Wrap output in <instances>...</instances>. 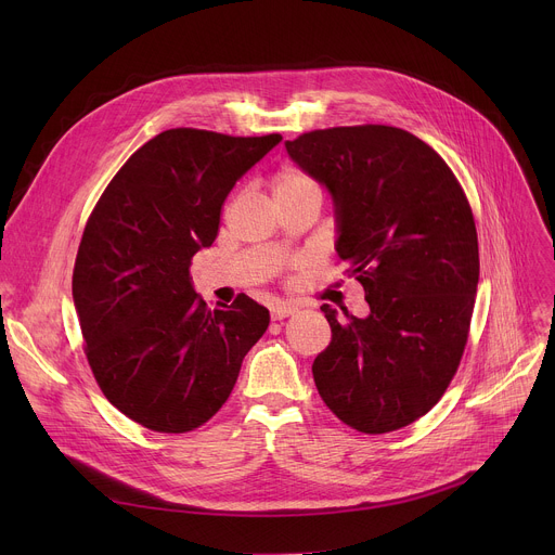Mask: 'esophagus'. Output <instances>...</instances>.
Wrapping results in <instances>:
<instances>
[{
  "label": "esophagus",
  "mask_w": 555,
  "mask_h": 555,
  "mask_svg": "<svg viewBox=\"0 0 555 555\" xmlns=\"http://www.w3.org/2000/svg\"><path fill=\"white\" fill-rule=\"evenodd\" d=\"M270 311H272L274 321H283V319H287V315H292L294 311H298V305L292 302V300H281V302H274Z\"/></svg>",
  "instance_id": "34e87169"
}]
</instances>
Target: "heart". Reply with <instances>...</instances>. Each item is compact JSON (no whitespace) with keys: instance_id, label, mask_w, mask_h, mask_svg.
<instances>
[{"instance_id":"heart-1","label":"heart","mask_w":555,"mask_h":555,"mask_svg":"<svg viewBox=\"0 0 555 555\" xmlns=\"http://www.w3.org/2000/svg\"><path fill=\"white\" fill-rule=\"evenodd\" d=\"M309 189H319V186H315V182L309 176L292 167L281 169L274 178V195H287V193H298Z\"/></svg>"}]
</instances>
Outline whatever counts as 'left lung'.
Instances as JSON below:
<instances>
[{
	"instance_id": "8db88e82",
	"label": "left lung",
	"mask_w": 555,
	"mask_h": 555,
	"mask_svg": "<svg viewBox=\"0 0 555 555\" xmlns=\"http://www.w3.org/2000/svg\"><path fill=\"white\" fill-rule=\"evenodd\" d=\"M287 155L334 202L336 253L369 313L323 305L330 347L311 364L330 411L382 435L426 415L461 362L479 285L469 204L441 155L386 125L319 129Z\"/></svg>"
}]
</instances>
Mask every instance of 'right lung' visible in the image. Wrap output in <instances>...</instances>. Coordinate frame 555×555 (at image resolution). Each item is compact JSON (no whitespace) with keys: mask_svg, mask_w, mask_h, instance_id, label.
Instances as JSON below:
<instances>
[{"mask_svg":"<svg viewBox=\"0 0 555 555\" xmlns=\"http://www.w3.org/2000/svg\"><path fill=\"white\" fill-rule=\"evenodd\" d=\"M283 138L169 129L101 195L78 246L72 298L105 398L157 433H189L228 400L270 325L246 294L208 309L191 259L210 248L223 199Z\"/></svg>","mask_w":555,"mask_h":555,"instance_id":"add662e5","label":"right lung"}]
</instances>
